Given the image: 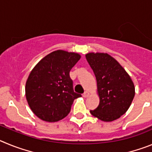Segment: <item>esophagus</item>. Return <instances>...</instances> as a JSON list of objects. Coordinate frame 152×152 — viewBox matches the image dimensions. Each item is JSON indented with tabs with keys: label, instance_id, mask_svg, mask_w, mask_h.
I'll list each match as a JSON object with an SVG mask.
<instances>
[{
	"label": "esophagus",
	"instance_id": "1",
	"mask_svg": "<svg viewBox=\"0 0 152 152\" xmlns=\"http://www.w3.org/2000/svg\"><path fill=\"white\" fill-rule=\"evenodd\" d=\"M89 96H90V93L87 91L83 94V96H84V97H88Z\"/></svg>",
	"mask_w": 152,
	"mask_h": 152
}]
</instances>
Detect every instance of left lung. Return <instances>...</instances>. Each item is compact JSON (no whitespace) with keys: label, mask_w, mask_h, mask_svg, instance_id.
Listing matches in <instances>:
<instances>
[{"label":"left lung","mask_w":152,"mask_h":152,"mask_svg":"<svg viewBox=\"0 0 152 152\" xmlns=\"http://www.w3.org/2000/svg\"><path fill=\"white\" fill-rule=\"evenodd\" d=\"M87 61L94 71L100 104L91 113L104 122L119 119L128 110L135 96V86L129 74L107 53L90 52Z\"/></svg>","instance_id":"1"}]
</instances>
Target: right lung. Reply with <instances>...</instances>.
Listing matches in <instances>:
<instances>
[{"instance_id": "right-lung-1", "label": "right lung", "mask_w": 152, "mask_h": 152, "mask_svg": "<svg viewBox=\"0 0 152 152\" xmlns=\"http://www.w3.org/2000/svg\"><path fill=\"white\" fill-rule=\"evenodd\" d=\"M75 52L56 50L40 60L26 83V98L31 110L42 120L55 123L71 111L74 100L81 95L74 91L70 71L80 60Z\"/></svg>"}]
</instances>
